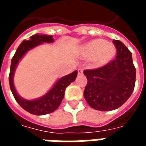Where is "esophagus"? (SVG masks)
Wrapping results in <instances>:
<instances>
[{"label":"esophagus","instance_id":"obj_1","mask_svg":"<svg viewBox=\"0 0 146 146\" xmlns=\"http://www.w3.org/2000/svg\"><path fill=\"white\" fill-rule=\"evenodd\" d=\"M78 75H83V70L82 69H78Z\"/></svg>","mask_w":146,"mask_h":146}]
</instances>
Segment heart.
I'll return each mask as SVG.
<instances>
[{
	"mask_svg": "<svg viewBox=\"0 0 146 146\" xmlns=\"http://www.w3.org/2000/svg\"><path fill=\"white\" fill-rule=\"evenodd\" d=\"M116 48L110 42L103 39H94L83 46L82 55L86 59H92L97 68L106 66L116 56Z\"/></svg>",
	"mask_w": 146,
	"mask_h": 146,
	"instance_id": "obj_1",
	"label": "heart"
}]
</instances>
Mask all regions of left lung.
Here are the masks:
<instances>
[{"instance_id":"obj_1","label":"left lung","mask_w":146,"mask_h":146,"mask_svg":"<svg viewBox=\"0 0 146 146\" xmlns=\"http://www.w3.org/2000/svg\"><path fill=\"white\" fill-rule=\"evenodd\" d=\"M113 42L116 48V58L106 66L84 71L88 79L84 98L91 107L99 111L120 107L135 88L136 70L131 52L120 40Z\"/></svg>"}]
</instances>
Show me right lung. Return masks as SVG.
Listing matches in <instances>:
<instances>
[{
  "label": "right lung",
  "mask_w": 146,
  "mask_h": 146,
  "mask_svg": "<svg viewBox=\"0 0 146 146\" xmlns=\"http://www.w3.org/2000/svg\"><path fill=\"white\" fill-rule=\"evenodd\" d=\"M54 38L52 36L46 34L36 33L30 36V40H23L19 46L11 59L10 73H9V84L12 95L15 100L23 110L28 113L37 116L48 114L56 110L60 106L65 95V90L67 86L73 82L77 76V70L72 73L64 76L54 83L53 87L45 95L36 99L28 100L22 98L15 90L14 85V75L19 61L23 58L27 51L36 48L44 43H53Z\"/></svg>",
  "instance_id": "add662e5"
}]
</instances>
